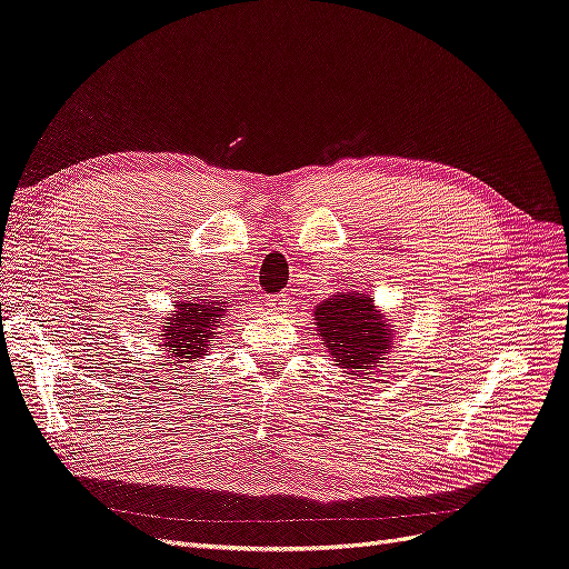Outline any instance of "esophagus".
Instances as JSON below:
<instances>
[{"instance_id": "1", "label": "esophagus", "mask_w": 569, "mask_h": 569, "mask_svg": "<svg viewBox=\"0 0 569 569\" xmlns=\"http://www.w3.org/2000/svg\"><path fill=\"white\" fill-rule=\"evenodd\" d=\"M267 307H271L274 311H283V309H288V298H286V295H277V298H267Z\"/></svg>"}]
</instances>
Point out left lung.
<instances>
[{
	"label": "left lung",
	"mask_w": 569,
	"mask_h": 569,
	"mask_svg": "<svg viewBox=\"0 0 569 569\" xmlns=\"http://www.w3.org/2000/svg\"><path fill=\"white\" fill-rule=\"evenodd\" d=\"M313 320L335 362L356 377L372 375L383 353L390 351L388 320L375 307L372 295L362 290L330 295L316 307Z\"/></svg>",
	"instance_id": "left-lung-1"
}]
</instances>
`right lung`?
Segmentation results:
<instances>
[{
    "label": "right lung",
    "mask_w": 569,
    "mask_h": 569,
    "mask_svg": "<svg viewBox=\"0 0 569 569\" xmlns=\"http://www.w3.org/2000/svg\"><path fill=\"white\" fill-rule=\"evenodd\" d=\"M230 302L220 300L218 295L211 298H186L177 302V311L167 316V326L162 335V346L169 358H179V362H194L207 356L218 339V323L226 318V307Z\"/></svg>",
    "instance_id": "obj_1"
}]
</instances>
